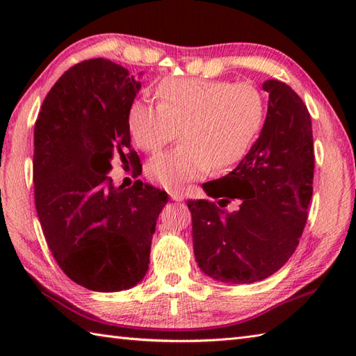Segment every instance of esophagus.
I'll return each instance as SVG.
<instances>
[{"instance_id": "1", "label": "esophagus", "mask_w": 356, "mask_h": 356, "mask_svg": "<svg viewBox=\"0 0 356 356\" xmlns=\"http://www.w3.org/2000/svg\"><path fill=\"white\" fill-rule=\"evenodd\" d=\"M170 197L176 202H182L185 199V194L180 191H170Z\"/></svg>"}]
</instances>
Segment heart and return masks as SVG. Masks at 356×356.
Segmentation results:
<instances>
[{"mask_svg": "<svg viewBox=\"0 0 356 356\" xmlns=\"http://www.w3.org/2000/svg\"><path fill=\"white\" fill-rule=\"evenodd\" d=\"M157 105L134 99L128 128L140 149L157 153L182 134V145L151 159L148 177L177 190L245 157L264 119V97L246 82L166 78L156 88Z\"/></svg>", "mask_w": 356, "mask_h": 356, "instance_id": "obj_1", "label": "heart"}]
</instances>
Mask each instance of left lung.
<instances>
[{
	"label": "left lung",
	"instance_id": "left-lung-1",
	"mask_svg": "<svg viewBox=\"0 0 356 356\" xmlns=\"http://www.w3.org/2000/svg\"><path fill=\"white\" fill-rule=\"evenodd\" d=\"M266 119L237 168L220 179L237 188L203 185L218 202L188 200L195 261L223 283L249 284L274 274L298 246L312 199L315 168L311 115L284 82L268 79ZM231 201L236 208L224 207Z\"/></svg>",
	"mask_w": 356,
	"mask_h": 356
}]
</instances>
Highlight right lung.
<instances>
[{"instance_id":"add662e5","label":"right lung","mask_w":356,"mask_h":356,"mask_svg":"<svg viewBox=\"0 0 356 356\" xmlns=\"http://www.w3.org/2000/svg\"><path fill=\"white\" fill-rule=\"evenodd\" d=\"M142 74V73H139ZM140 82L96 58L51 87L35 124V205L59 268L96 292L125 291L145 277L156 220L168 195L140 180L113 186L111 159L136 168L128 108Z\"/></svg>"}]
</instances>
